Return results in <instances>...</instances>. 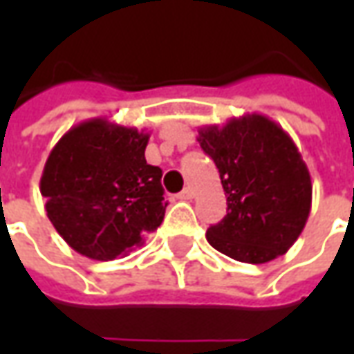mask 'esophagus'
<instances>
[{"label": "esophagus", "instance_id": "obj_1", "mask_svg": "<svg viewBox=\"0 0 354 354\" xmlns=\"http://www.w3.org/2000/svg\"><path fill=\"white\" fill-rule=\"evenodd\" d=\"M176 197H178V199H180V201H187V199H192V197H193V189H192V187H184V189H182V192L178 193Z\"/></svg>", "mask_w": 354, "mask_h": 354}]
</instances>
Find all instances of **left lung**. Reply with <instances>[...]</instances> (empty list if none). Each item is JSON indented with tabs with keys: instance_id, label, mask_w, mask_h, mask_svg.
Masks as SVG:
<instances>
[{
	"instance_id": "1",
	"label": "left lung",
	"mask_w": 354,
	"mask_h": 354,
	"mask_svg": "<svg viewBox=\"0 0 354 354\" xmlns=\"http://www.w3.org/2000/svg\"><path fill=\"white\" fill-rule=\"evenodd\" d=\"M218 167L227 214L207 230L218 252L267 263L288 252L311 212V174L294 140L260 113L208 124L197 136Z\"/></svg>"
}]
</instances>
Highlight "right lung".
<instances>
[{
	"mask_svg": "<svg viewBox=\"0 0 354 354\" xmlns=\"http://www.w3.org/2000/svg\"><path fill=\"white\" fill-rule=\"evenodd\" d=\"M147 132L96 117L53 147L39 192L50 223L75 252L113 260L161 225L162 170L147 165Z\"/></svg>",
	"mask_w": 354,
	"mask_h": 354,
	"instance_id": "right-lung-1",
	"label": "right lung"
}]
</instances>
